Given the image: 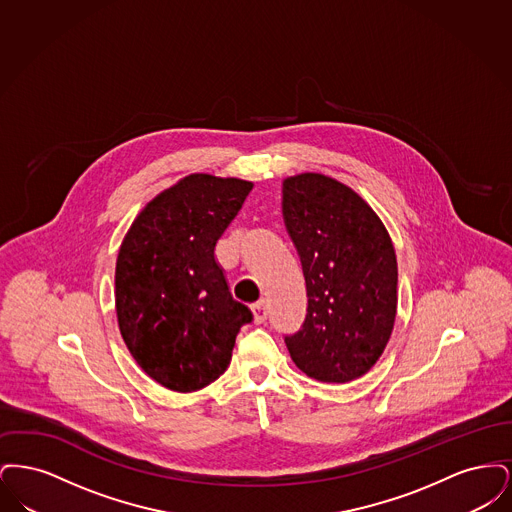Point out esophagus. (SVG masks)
I'll return each mask as SVG.
<instances>
[{
	"label": "esophagus",
	"instance_id": "34e87169",
	"mask_svg": "<svg viewBox=\"0 0 512 512\" xmlns=\"http://www.w3.org/2000/svg\"><path fill=\"white\" fill-rule=\"evenodd\" d=\"M251 311H253V318H255V322L257 324H261V322H265L267 320V303L265 301H259V303H255L253 307H251Z\"/></svg>",
	"mask_w": 512,
	"mask_h": 512
}]
</instances>
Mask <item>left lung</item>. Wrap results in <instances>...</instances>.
<instances>
[{
  "instance_id": "obj_1",
  "label": "left lung",
  "mask_w": 512,
  "mask_h": 512,
  "mask_svg": "<svg viewBox=\"0 0 512 512\" xmlns=\"http://www.w3.org/2000/svg\"><path fill=\"white\" fill-rule=\"evenodd\" d=\"M282 215L309 297L286 347L318 382H351L376 365L393 330L397 259L390 234L361 195L317 172L284 180Z\"/></svg>"
}]
</instances>
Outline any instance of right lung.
<instances>
[{"label":"right lung","mask_w":512,"mask_h":512,"mask_svg":"<svg viewBox=\"0 0 512 512\" xmlns=\"http://www.w3.org/2000/svg\"><path fill=\"white\" fill-rule=\"evenodd\" d=\"M253 184L190 174L153 197L122 240L115 268L121 336L157 384L190 393L230 365L251 311L228 290L215 245Z\"/></svg>","instance_id":"right-lung-1"}]
</instances>
